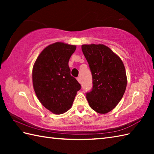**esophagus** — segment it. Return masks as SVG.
<instances>
[{"mask_svg":"<svg viewBox=\"0 0 154 154\" xmlns=\"http://www.w3.org/2000/svg\"><path fill=\"white\" fill-rule=\"evenodd\" d=\"M77 80L78 81V82H79V83H81V78H80V77H78L77 78Z\"/></svg>","mask_w":154,"mask_h":154,"instance_id":"1","label":"esophagus"}]
</instances>
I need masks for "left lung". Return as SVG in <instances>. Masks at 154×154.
Returning <instances> with one entry per match:
<instances>
[{"label": "left lung", "mask_w": 154, "mask_h": 154, "mask_svg": "<svg viewBox=\"0 0 154 154\" xmlns=\"http://www.w3.org/2000/svg\"><path fill=\"white\" fill-rule=\"evenodd\" d=\"M81 48L93 78V88L86 93L87 99L91 109L106 114L116 106L125 92V67L120 58L106 45H83Z\"/></svg>", "instance_id": "obj_1"}]
</instances>
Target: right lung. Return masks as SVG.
Returning <instances> with one entry per match:
<instances>
[{
    "label": "right lung",
    "instance_id": "obj_1",
    "mask_svg": "<svg viewBox=\"0 0 154 154\" xmlns=\"http://www.w3.org/2000/svg\"><path fill=\"white\" fill-rule=\"evenodd\" d=\"M75 50V45L56 42L45 48L34 65L35 93L43 106L54 114L67 112L81 88L68 65Z\"/></svg>",
    "mask_w": 154,
    "mask_h": 154
}]
</instances>
